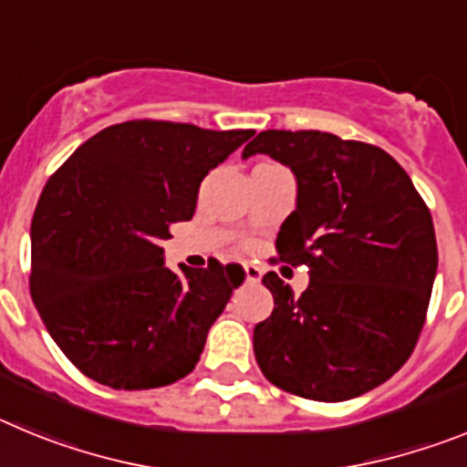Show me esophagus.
I'll return each instance as SVG.
<instances>
[{"label": "esophagus", "instance_id": "1", "mask_svg": "<svg viewBox=\"0 0 467 467\" xmlns=\"http://www.w3.org/2000/svg\"><path fill=\"white\" fill-rule=\"evenodd\" d=\"M243 271H245V278L250 280V283H259L262 280V266H257V264H243Z\"/></svg>", "mask_w": 467, "mask_h": 467}]
</instances>
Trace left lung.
<instances>
[{"label":"left lung","instance_id":"8db88e82","mask_svg":"<svg viewBox=\"0 0 467 467\" xmlns=\"http://www.w3.org/2000/svg\"><path fill=\"white\" fill-rule=\"evenodd\" d=\"M269 154L296 177V208L275 247L306 264L295 296L274 271V313L254 327L264 377L287 393L344 402L381 386L411 356L437 274L435 226L398 161L320 130H264L243 159Z\"/></svg>","mask_w":467,"mask_h":467}]
</instances>
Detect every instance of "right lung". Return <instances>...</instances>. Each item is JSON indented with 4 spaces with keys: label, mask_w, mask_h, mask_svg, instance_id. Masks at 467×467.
<instances>
[{
    "label": "right lung",
    "mask_w": 467,
    "mask_h": 467,
    "mask_svg": "<svg viewBox=\"0 0 467 467\" xmlns=\"http://www.w3.org/2000/svg\"><path fill=\"white\" fill-rule=\"evenodd\" d=\"M254 130L126 121L86 140L32 217L30 295L74 367L102 386L147 390L187 377L208 329L245 280L238 264L163 262L161 241L196 210L198 187Z\"/></svg>",
    "instance_id": "right-lung-1"
}]
</instances>
